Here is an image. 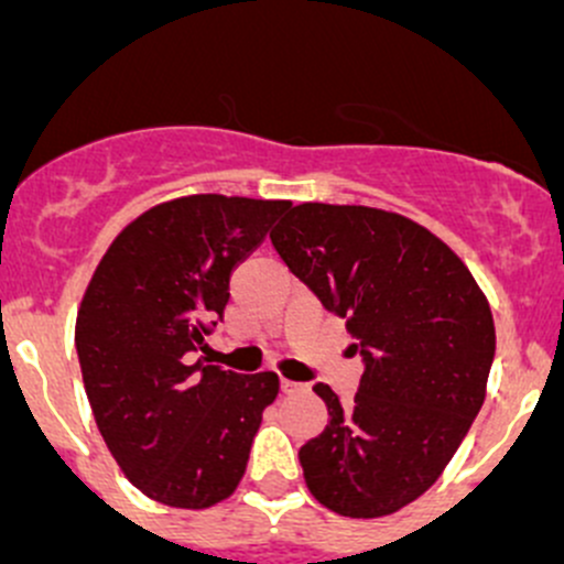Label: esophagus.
I'll return each instance as SVG.
<instances>
[{
  "mask_svg": "<svg viewBox=\"0 0 564 564\" xmlns=\"http://www.w3.org/2000/svg\"><path fill=\"white\" fill-rule=\"evenodd\" d=\"M281 390L286 392V395H292V392H300V390H305V384H300V382H292V379H281Z\"/></svg>",
  "mask_w": 564,
  "mask_h": 564,
  "instance_id": "34e87169",
  "label": "esophagus"
}]
</instances>
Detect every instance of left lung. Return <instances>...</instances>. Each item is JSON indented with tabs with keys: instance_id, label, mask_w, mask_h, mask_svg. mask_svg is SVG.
<instances>
[{
	"instance_id": "obj_1",
	"label": "left lung",
	"mask_w": 564,
	"mask_h": 564,
	"mask_svg": "<svg viewBox=\"0 0 564 564\" xmlns=\"http://www.w3.org/2000/svg\"><path fill=\"white\" fill-rule=\"evenodd\" d=\"M270 240L366 357L349 406L314 384L329 420L300 447L305 486L349 519L398 513L440 480L486 401L491 305L456 250L388 209L305 202Z\"/></svg>"
}]
</instances>
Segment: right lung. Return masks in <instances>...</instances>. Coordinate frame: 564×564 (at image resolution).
I'll return each instance as SVG.
<instances>
[{
  "label": "right lung",
  "mask_w": 564,
  "mask_h": 564,
  "mask_svg": "<svg viewBox=\"0 0 564 564\" xmlns=\"http://www.w3.org/2000/svg\"><path fill=\"white\" fill-rule=\"evenodd\" d=\"M292 202L196 193L130 220L95 267L76 316L84 390L100 436L155 502L207 510L246 475L278 373L187 366L229 275Z\"/></svg>",
  "instance_id": "right-lung-1"
}]
</instances>
